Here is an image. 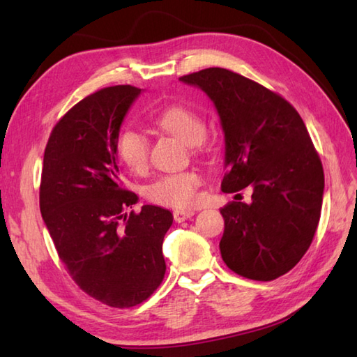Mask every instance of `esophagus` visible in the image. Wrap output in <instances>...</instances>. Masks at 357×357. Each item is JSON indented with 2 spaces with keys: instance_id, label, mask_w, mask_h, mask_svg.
<instances>
[{
  "instance_id": "esophagus-1",
  "label": "esophagus",
  "mask_w": 357,
  "mask_h": 357,
  "mask_svg": "<svg viewBox=\"0 0 357 357\" xmlns=\"http://www.w3.org/2000/svg\"><path fill=\"white\" fill-rule=\"evenodd\" d=\"M195 215V211L192 210H174L173 211V218L176 222H184L187 219H190Z\"/></svg>"
}]
</instances>
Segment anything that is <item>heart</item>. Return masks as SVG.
I'll list each match as a JSON object with an SVG mask.
<instances>
[{"label":"heart","instance_id":"heart-1","mask_svg":"<svg viewBox=\"0 0 357 357\" xmlns=\"http://www.w3.org/2000/svg\"><path fill=\"white\" fill-rule=\"evenodd\" d=\"M153 123L165 133L183 141L187 146H196L204 141L207 127L204 119L184 105H170L159 112ZM116 153L121 161L133 173H144L149 167V142L146 136L133 128H127L116 141ZM202 176L196 170H185L165 174L146 188L147 199L165 207L188 208L198 201V188Z\"/></svg>","mask_w":357,"mask_h":357}]
</instances>
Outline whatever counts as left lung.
<instances>
[{
    "label": "left lung",
    "instance_id": "obj_1",
    "mask_svg": "<svg viewBox=\"0 0 357 357\" xmlns=\"http://www.w3.org/2000/svg\"><path fill=\"white\" fill-rule=\"evenodd\" d=\"M179 79L204 90L221 118L222 192L253 188L250 204L221 208L224 262L253 280L285 275L312 244L322 207L324 169L304 121L279 93L221 67Z\"/></svg>",
    "mask_w": 357,
    "mask_h": 357
}]
</instances>
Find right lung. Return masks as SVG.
<instances>
[{"label":"right lung","instance_id":"add662e5","mask_svg":"<svg viewBox=\"0 0 357 357\" xmlns=\"http://www.w3.org/2000/svg\"><path fill=\"white\" fill-rule=\"evenodd\" d=\"M141 93L113 86L86 96L53 127L44 150L40 208L59 259L82 291L115 308L149 299L165 275L162 241L173 216L124 188L119 127Z\"/></svg>","mask_w":357,"mask_h":357}]
</instances>
